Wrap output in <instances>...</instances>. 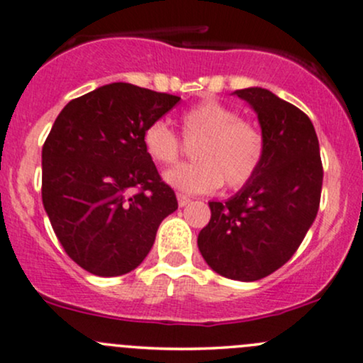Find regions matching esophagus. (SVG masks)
<instances>
[{
    "label": "esophagus",
    "mask_w": 363,
    "mask_h": 363,
    "mask_svg": "<svg viewBox=\"0 0 363 363\" xmlns=\"http://www.w3.org/2000/svg\"><path fill=\"white\" fill-rule=\"evenodd\" d=\"M177 203H179V206L184 208L191 203V198H189V196L182 194V193H177Z\"/></svg>",
    "instance_id": "obj_1"
}]
</instances>
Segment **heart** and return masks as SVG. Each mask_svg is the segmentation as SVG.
<instances>
[{
    "instance_id": "heart-1",
    "label": "heart",
    "mask_w": 363,
    "mask_h": 363,
    "mask_svg": "<svg viewBox=\"0 0 363 363\" xmlns=\"http://www.w3.org/2000/svg\"><path fill=\"white\" fill-rule=\"evenodd\" d=\"M193 162L169 170L165 181L184 193H210L227 182L240 189L259 172L266 153L264 135L254 124L240 119L239 112L215 99L187 107L181 114ZM143 150L158 165H172L181 155V141L165 121H153L141 136Z\"/></svg>"
}]
</instances>
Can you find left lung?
Listing matches in <instances>:
<instances>
[{
	"instance_id": "1",
	"label": "left lung",
	"mask_w": 363,
	"mask_h": 363,
	"mask_svg": "<svg viewBox=\"0 0 363 363\" xmlns=\"http://www.w3.org/2000/svg\"><path fill=\"white\" fill-rule=\"evenodd\" d=\"M251 104L264 135L259 172L225 203L210 201L211 218L198 247L213 272L256 281L294 256L319 210L323 162L306 112L269 90H235Z\"/></svg>"
}]
</instances>
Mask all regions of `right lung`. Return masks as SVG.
<instances>
[{"label":"right lung","instance_id":"obj_1","mask_svg":"<svg viewBox=\"0 0 363 363\" xmlns=\"http://www.w3.org/2000/svg\"><path fill=\"white\" fill-rule=\"evenodd\" d=\"M179 101L111 83L73 99L54 121L43 147V203L62 249L89 273L138 268L158 225L177 210L141 136Z\"/></svg>","mask_w":363,"mask_h":363}]
</instances>
